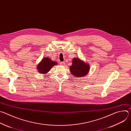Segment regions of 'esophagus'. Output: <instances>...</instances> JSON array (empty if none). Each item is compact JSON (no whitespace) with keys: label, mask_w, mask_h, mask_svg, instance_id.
I'll list each match as a JSON object with an SVG mask.
<instances>
[{"label":"esophagus","mask_w":131,"mask_h":131,"mask_svg":"<svg viewBox=\"0 0 131 131\" xmlns=\"http://www.w3.org/2000/svg\"><path fill=\"white\" fill-rule=\"evenodd\" d=\"M60 64L61 65H62V66H64V65H65V63L64 62H61V63H60Z\"/></svg>","instance_id":"obj_1"}]
</instances>
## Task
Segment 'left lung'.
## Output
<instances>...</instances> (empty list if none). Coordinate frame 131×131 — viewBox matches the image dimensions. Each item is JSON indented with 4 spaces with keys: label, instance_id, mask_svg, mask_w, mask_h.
Wrapping results in <instances>:
<instances>
[{
    "label": "left lung",
    "instance_id": "left-lung-1",
    "mask_svg": "<svg viewBox=\"0 0 131 131\" xmlns=\"http://www.w3.org/2000/svg\"><path fill=\"white\" fill-rule=\"evenodd\" d=\"M90 69V66L81 61L79 59L72 60V65L70 66V71L74 76L80 78L86 75Z\"/></svg>",
    "mask_w": 131,
    "mask_h": 131
}]
</instances>
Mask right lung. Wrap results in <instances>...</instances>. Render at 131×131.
Listing matches in <instances>:
<instances>
[{
	"mask_svg": "<svg viewBox=\"0 0 131 131\" xmlns=\"http://www.w3.org/2000/svg\"><path fill=\"white\" fill-rule=\"evenodd\" d=\"M57 64V62L51 61L50 58H44L38 65L37 69H38L39 73H47L53 66Z\"/></svg>",
	"mask_w": 131,
	"mask_h": 131,
	"instance_id": "add662e5",
	"label": "right lung"
}]
</instances>
